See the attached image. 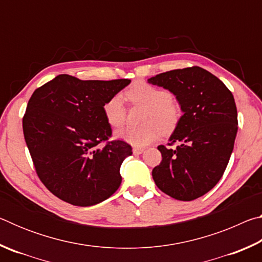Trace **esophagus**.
Listing matches in <instances>:
<instances>
[{
	"mask_svg": "<svg viewBox=\"0 0 262 262\" xmlns=\"http://www.w3.org/2000/svg\"><path fill=\"white\" fill-rule=\"evenodd\" d=\"M143 151H144V150L142 148H134V149H133V154L136 155V156H139V155H141Z\"/></svg>",
	"mask_w": 262,
	"mask_h": 262,
	"instance_id": "obj_1",
	"label": "esophagus"
}]
</instances>
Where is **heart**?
Masks as SVG:
<instances>
[{"label": "heart", "instance_id": "1", "mask_svg": "<svg viewBox=\"0 0 262 262\" xmlns=\"http://www.w3.org/2000/svg\"><path fill=\"white\" fill-rule=\"evenodd\" d=\"M126 98L132 104L147 107L142 122L143 127H127L115 133L118 139L134 147H145L171 132L177 126L180 117L179 106L171 100V94L147 82H135L126 91ZM104 115L108 125L118 128L123 125L126 119V108L120 95L111 97L103 106Z\"/></svg>", "mask_w": 262, "mask_h": 262}]
</instances>
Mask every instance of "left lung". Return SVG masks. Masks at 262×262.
Listing matches in <instances>:
<instances>
[{
	"label": "left lung",
	"instance_id": "1",
	"mask_svg": "<svg viewBox=\"0 0 262 262\" xmlns=\"http://www.w3.org/2000/svg\"><path fill=\"white\" fill-rule=\"evenodd\" d=\"M176 96L181 115L170 143L158 145L162 162L152 170L157 187L171 198L192 201L219 183L231 156L238 130L231 91L200 67L176 69L148 79Z\"/></svg>",
	"mask_w": 262,
	"mask_h": 262
}]
</instances>
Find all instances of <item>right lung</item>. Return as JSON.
Here are the masks:
<instances>
[{
	"label": "right lung",
	"mask_w": 262,
	"mask_h": 262,
	"mask_svg": "<svg viewBox=\"0 0 262 262\" xmlns=\"http://www.w3.org/2000/svg\"><path fill=\"white\" fill-rule=\"evenodd\" d=\"M130 79L81 81L59 75L33 92L23 118L24 139L35 171L50 192L74 206L108 199L121 184L120 166L133 154L112 129L103 106Z\"/></svg>",
	"instance_id": "right-lung-1"
}]
</instances>
